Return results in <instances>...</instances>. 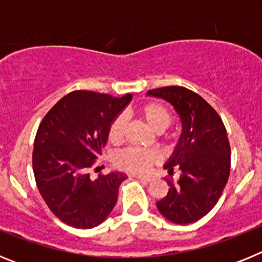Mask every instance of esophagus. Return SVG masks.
<instances>
[{"instance_id":"esophagus-1","label":"esophagus","mask_w":262,"mask_h":262,"mask_svg":"<svg viewBox=\"0 0 262 262\" xmlns=\"http://www.w3.org/2000/svg\"><path fill=\"white\" fill-rule=\"evenodd\" d=\"M135 178H138V180H142V181H145V182H149L152 180L151 176H134Z\"/></svg>"}]
</instances>
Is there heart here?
Wrapping results in <instances>:
<instances>
[{"label":"heart","instance_id":"1","mask_svg":"<svg viewBox=\"0 0 262 262\" xmlns=\"http://www.w3.org/2000/svg\"><path fill=\"white\" fill-rule=\"evenodd\" d=\"M140 115L147 122L148 126L157 134L165 131L170 126L173 119L170 111L163 103L159 102L145 103L140 107ZM124 126H126V119L123 115H118L111 122L110 128H108V140L111 143H119L123 139ZM157 159L159 157L155 151L127 148L115 156V163L119 168L124 169L127 172L142 174V173L148 172V169L156 163Z\"/></svg>","mask_w":262,"mask_h":262}]
</instances>
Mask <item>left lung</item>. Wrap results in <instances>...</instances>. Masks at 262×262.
I'll list each match as a JSON object with an SVG mask.
<instances>
[{
  "mask_svg": "<svg viewBox=\"0 0 262 262\" xmlns=\"http://www.w3.org/2000/svg\"><path fill=\"white\" fill-rule=\"evenodd\" d=\"M147 96L165 99L181 119L182 133L172 156L164 165L169 174L178 169L176 184L156 202L165 219L189 224L209 214L221 198L230 176L231 148L227 131L216 111L205 99L182 86L148 90Z\"/></svg>",
  "mask_w": 262,
  "mask_h": 262,
  "instance_id": "1",
  "label": "left lung"
}]
</instances>
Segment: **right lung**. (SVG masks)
Listing matches in <instances>:
<instances>
[{"mask_svg":"<svg viewBox=\"0 0 262 262\" xmlns=\"http://www.w3.org/2000/svg\"><path fill=\"white\" fill-rule=\"evenodd\" d=\"M131 99V94L115 98L76 90L41 120L32 152L36 186L48 209L68 226L93 228L114 209L127 176L115 170L92 178L88 170L102 154L111 122Z\"/></svg>","mask_w":262,"mask_h":262,"instance_id":"obj_1","label":"right lung"}]
</instances>
